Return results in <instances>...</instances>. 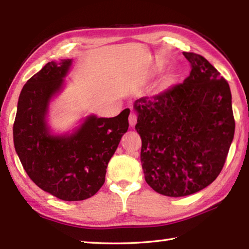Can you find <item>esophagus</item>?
I'll return each instance as SVG.
<instances>
[{"label": "esophagus", "instance_id": "obj_1", "mask_svg": "<svg viewBox=\"0 0 249 249\" xmlns=\"http://www.w3.org/2000/svg\"><path fill=\"white\" fill-rule=\"evenodd\" d=\"M128 121H129V125L132 126V127H134L135 124L137 123V114H136V112H130L129 117H128Z\"/></svg>", "mask_w": 249, "mask_h": 249}]
</instances>
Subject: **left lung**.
Wrapping results in <instances>:
<instances>
[{"label": "left lung", "instance_id": "left-lung-1", "mask_svg": "<svg viewBox=\"0 0 249 249\" xmlns=\"http://www.w3.org/2000/svg\"><path fill=\"white\" fill-rule=\"evenodd\" d=\"M183 56L191 64L183 82L134 103L146 182L176 197L217 178L235 132L229 82L201 54Z\"/></svg>", "mask_w": 249, "mask_h": 249}]
</instances>
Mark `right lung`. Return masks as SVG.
Masks as SVG:
<instances>
[{
	"instance_id": "add662e5",
	"label": "right lung",
	"mask_w": 249,
	"mask_h": 249,
	"mask_svg": "<svg viewBox=\"0 0 249 249\" xmlns=\"http://www.w3.org/2000/svg\"><path fill=\"white\" fill-rule=\"evenodd\" d=\"M71 59L48 62L23 87L14 125V146L34 183L64 201L94 196L105 181L109 159L128 129L129 109L115 117L91 115L69 136L50 135L46 114L61 89Z\"/></svg>"
}]
</instances>
